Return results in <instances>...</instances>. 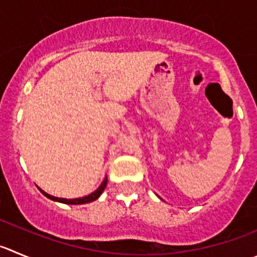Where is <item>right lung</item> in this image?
<instances>
[{
  "instance_id": "add662e5",
  "label": "right lung",
  "mask_w": 257,
  "mask_h": 257,
  "mask_svg": "<svg viewBox=\"0 0 257 257\" xmlns=\"http://www.w3.org/2000/svg\"><path fill=\"white\" fill-rule=\"evenodd\" d=\"M107 185V178H104V180L102 182V184L99 185V188L97 190H94L93 193H90V194L85 195V197H82V198H75V199H67V198H58V197H54V195H50L48 194V193L44 192L43 189H40V192L43 193L45 197H48L49 199L51 200H55V202H60V203H65V204H85V203H89V202H93V200L98 199L99 195L102 194V192L104 190V188H106Z\"/></svg>"
}]
</instances>
